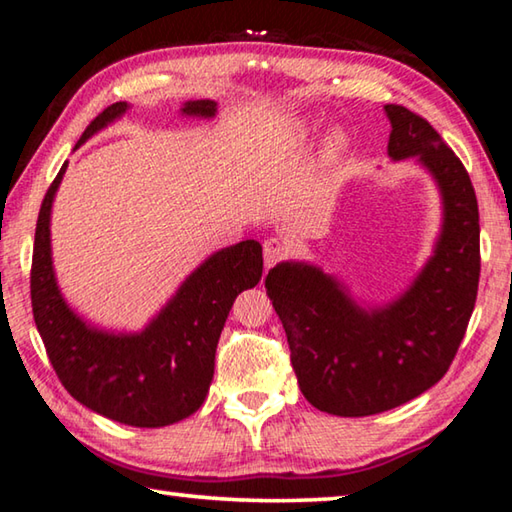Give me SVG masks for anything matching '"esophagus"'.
Masks as SVG:
<instances>
[{"label":"esophagus","instance_id":"1","mask_svg":"<svg viewBox=\"0 0 512 512\" xmlns=\"http://www.w3.org/2000/svg\"><path fill=\"white\" fill-rule=\"evenodd\" d=\"M288 256V245L281 238H267L263 242V258H265V267L270 270L279 261Z\"/></svg>","mask_w":512,"mask_h":512}]
</instances>
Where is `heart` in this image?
Here are the masks:
<instances>
[{
	"label": "heart",
	"instance_id": "heart-1",
	"mask_svg": "<svg viewBox=\"0 0 512 512\" xmlns=\"http://www.w3.org/2000/svg\"><path fill=\"white\" fill-rule=\"evenodd\" d=\"M329 149H331V152H338V149H340V140L338 138H329Z\"/></svg>",
	"mask_w": 512,
	"mask_h": 512
}]
</instances>
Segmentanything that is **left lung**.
I'll return each mask as SVG.
<instances>
[{
	"mask_svg": "<svg viewBox=\"0 0 512 512\" xmlns=\"http://www.w3.org/2000/svg\"><path fill=\"white\" fill-rule=\"evenodd\" d=\"M388 156L435 181L442 224L433 254L385 304L351 295L320 265L283 261L265 279L286 329L299 388L317 410L365 417L420 397L449 370L479 290V204L469 174L424 117L385 104Z\"/></svg>",
	"mask_w": 512,
	"mask_h": 512,
	"instance_id": "obj_1",
	"label": "left lung"
}]
</instances>
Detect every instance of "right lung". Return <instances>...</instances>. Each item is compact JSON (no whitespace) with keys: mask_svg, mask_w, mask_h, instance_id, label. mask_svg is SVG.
Masks as SVG:
<instances>
[{"mask_svg":"<svg viewBox=\"0 0 512 512\" xmlns=\"http://www.w3.org/2000/svg\"><path fill=\"white\" fill-rule=\"evenodd\" d=\"M117 102L83 131L77 147L129 111ZM213 99H192L181 115L211 120ZM67 161L43 199L31 261V306L47 356L70 395L108 420L161 429L190 417L213 381L215 349L233 301L263 276L256 240L215 251L195 267L145 329L113 331L90 324L67 304L52 258V206Z\"/></svg>","mask_w":512,"mask_h":512,"instance_id":"right-lung-1","label":"right lung"}]
</instances>
